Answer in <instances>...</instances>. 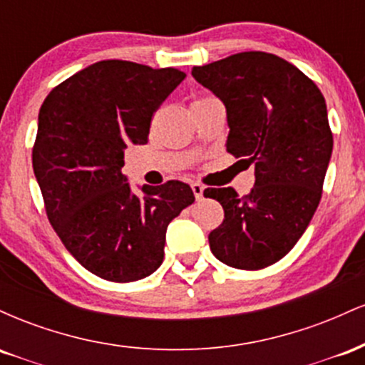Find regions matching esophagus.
I'll list each match as a JSON object with an SVG mask.
<instances>
[{
  "label": "esophagus",
  "mask_w": 365,
  "mask_h": 365,
  "mask_svg": "<svg viewBox=\"0 0 365 365\" xmlns=\"http://www.w3.org/2000/svg\"><path fill=\"white\" fill-rule=\"evenodd\" d=\"M192 192H194L195 199L200 200V199H202V195H204V187L200 185V183H192Z\"/></svg>",
  "instance_id": "1"
}]
</instances>
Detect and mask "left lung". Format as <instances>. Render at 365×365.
<instances>
[{"label":"left lung","instance_id":"obj_1","mask_svg":"<svg viewBox=\"0 0 365 365\" xmlns=\"http://www.w3.org/2000/svg\"><path fill=\"white\" fill-rule=\"evenodd\" d=\"M192 75L226 106V150L255 166L244 197L232 187L204 190L225 209L209 247L226 266L264 269L290 252L319 206L333 150L324 96L292 63L262 51L194 66Z\"/></svg>","mask_w":365,"mask_h":365}]
</instances>
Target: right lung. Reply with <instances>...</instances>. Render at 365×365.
<instances>
[{
  "mask_svg": "<svg viewBox=\"0 0 365 365\" xmlns=\"http://www.w3.org/2000/svg\"><path fill=\"white\" fill-rule=\"evenodd\" d=\"M183 78L178 68L104 60L54 87L39 110L32 166L46 215L66 250L108 282L153 274L166 228L195 200L178 180L133 194L121 173L127 144H148L154 113Z\"/></svg>",
  "mask_w": 365,
  "mask_h": 365,
  "instance_id": "obj_1",
  "label": "right lung"
}]
</instances>
